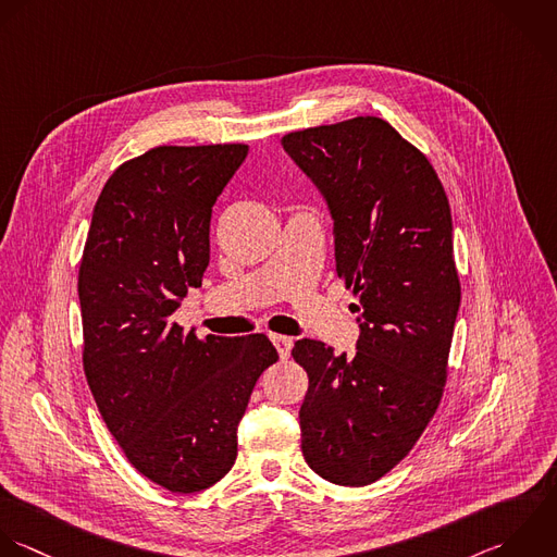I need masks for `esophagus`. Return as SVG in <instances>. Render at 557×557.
<instances>
[{
    "label": "esophagus",
    "instance_id": "1",
    "mask_svg": "<svg viewBox=\"0 0 557 557\" xmlns=\"http://www.w3.org/2000/svg\"><path fill=\"white\" fill-rule=\"evenodd\" d=\"M271 341H273V345H275V349H277L280 358H282V360H286V358L290 356V349H293V338H288V336H280V334H271Z\"/></svg>",
    "mask_w": 557,
    "mask_h": 557
}]
</instances>
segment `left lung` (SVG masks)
<instances>
[{
	"mask_svg": "<svg viewBox=\"0 0 557 557\" xmlns=\"http://www.w3.org/2000/svg\"><path fill=\"white\" fill-rule=\"evenodd\" d=\"M282 145L325 197L336 273L360 312L354 356L310 338L293 347L310 380L301 451L323 480L367 486L410 454L443 397L460 308L451 210L430 160L380 116Z\"/></svg>",
	"mask_w": 557,
	"mask_h": 557,
	"instance_id": "8db88e82",
	"label": "left lung"
}]
</instances>
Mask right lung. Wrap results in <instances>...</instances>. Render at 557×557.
<instances>
[{
    "instance_id": "right-lung-1",
    "label": "right lung",
    "mask_w": 557,
    "mask_h": 557,
    "mask_svg": "<svg viewBox=\"0 0 557 557\" xmlns=\"http://www.w3.org/2000/svg\"><path fill=\"white\" fill-rule=\"evenodd\" d=\"M247 145L153 147L106 182L77 275L84 373L110 434L153 484L190 495L238 454V423L277 351L264 334L203 341L171 321L210 262L216 197Z\"/></svg>"
}]
</instances>
